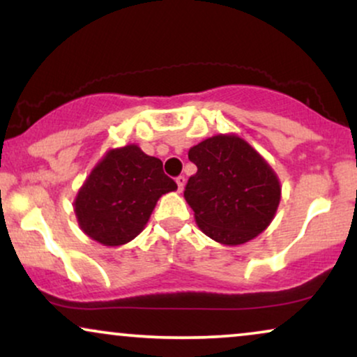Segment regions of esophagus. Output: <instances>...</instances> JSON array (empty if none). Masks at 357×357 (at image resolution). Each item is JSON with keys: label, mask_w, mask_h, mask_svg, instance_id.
Segmentation results:
<instances>
[{"label": "esophagus", "mask_w": 357, "mask_h": 357, "mask_svg": "<svg viewBox=\"0 0 357 357\" xmlns=\"http://www.w3.org/2000/svg\"><path fill=\"white\" fill-rule=\"evenodd\" d=\"M176 184H178L179 191H183L184 184H186V178H184V176H178V178H176Z\"/></svg>", "instance_id": "obj_1"}]
</instances>
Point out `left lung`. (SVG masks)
I'll return each mask as SVG.
<instances>
[{
    "label": "left lung",
    "mask_w": 357,
    "mask_h": 357,
    "mask_svg": "<svg viewBox=\"0 0 357 357\" xmlns=\"http://www.w3.org/2000/svg\"><path fill=\"white\" fill-rule=\"evenodd\" d=\"M197 173L184 197L199 228L222 245L253 240L273 222L281 183L263 156L238 135H215L189 150Z\"/></svg>",
    "instance_id": "left-lung-1"
}]
</instances>
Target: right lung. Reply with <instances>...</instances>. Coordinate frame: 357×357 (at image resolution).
Wrapping results in <instances>:
<instances>
[{
  "label": "right lung",
  "mask_w": 357,
  "mask_h": 357,
  "mask_svg": "<svg viewBox=\"0 0 357 357\" xmlns=\"http://www.w3.org/2000/svg\"><path fill=\"white\" fill-rule=\"evenodd\" d=\"M163 163L137 145L109 150L75 199L79 227L106 246L129 243L144 230L158 199L176 191Z\"/></svg>",
  "instance_id": "obj_1"
}]
</instances>
